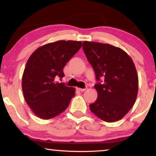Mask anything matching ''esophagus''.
<instances>
[{
	"label": "esophagus",
	"instance_id": "esophagus-1",
	"mask_svg": "<svg viewBox=\"0 0 156 156\" xmlns=\"http://www.w3.org/2000/svg\"><path fill=\"white\" fill-rule=\"evenodd\" d=\"M77 90L78 91H79V92H84V91L86 90V89H81V88H77Z\"/></svg>",
	"mask_w": 156,
	"mask_h": 156
}]
</instances>
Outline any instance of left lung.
Returning a JSON list of instances; mask_svg holds the SVG:
<instances>
[{"instance_id": "obj_1", "label": "left lung", "mask_w": 156, "mask_h": 156, "mask_svg": "<svg viewBox=\"0 0 156 156\" xmlns=\"http://www.w3.org/2000/svg\"><path fill=\"white\" fill-rule=\"evenodd\" d=\"M83 50L98 81L94 85L98 98L89 105L91 112L105 122L119 120L136 100L139 79L133 60L109 44L85 41Z\"/></svg>"}]
</instances>
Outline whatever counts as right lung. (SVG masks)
Returning <instances> with one entry per match:
<instances>
[{
    "label": "right lung",
    "instance_id": "1",
    "mask_svg": "<svg viewBox=\"0 0 156 156\" xmlns=\"http://www.w3.org/2000/svg\"><path fill=\"white\" fill-rule=\"evenodd\" d=\"M81 45L78 41H57L41 46L29 57L23 72L22 89L25 101L36 116L49 119L67 109L76 89L55 78L64 76V66Z\"/></svg>",
    "mask_w": 156,
    "mask_h": 156
}]
</instances>
